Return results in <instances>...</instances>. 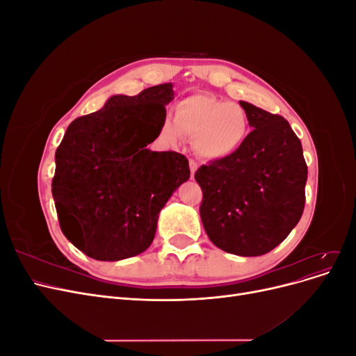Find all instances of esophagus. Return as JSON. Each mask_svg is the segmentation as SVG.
Returning a JSON list of instances; mask_svg holds the SVG:
<instances>
[{"instance_id":"1","label":"esophagus","mask_w":356,"mask_h":356,"mask_svg":"<svg viewBox=\"0 0 356 356\" xmlns=\"http://www.w3.org/2000/svg\"><path fill=\"white\" fill-rule=\"evenodd\" d=\"M188 165H190V172H191V178H193V177H195V174H196V170H197V163H196L195 160L190 159Z\"/></svg>"}]
</instances>
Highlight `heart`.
I'll use <instances>...</instances> for the list:
<instances>
[{"label": "heart", "instance_id": "obj_1", "mask_svg": "<svg viewBox=\"0 0 356 356\" xmlns=\"http://www.w3.org/2000/svg\"><path fill=\"white\" fill-rule=\"evenodd\" d=\"M250 131V117L243 106L195 93L175 105L174 118H163L160 136L170 145L181 144L184 136L193 138V147L200 157L220 160L238 152Z\"/></svg>", "mask_w": 356, "mask_h": 356}]
</instances>
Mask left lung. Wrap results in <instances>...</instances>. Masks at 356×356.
Segmentation results:
<instances>
[{
    "instance_id": "obj_1",
    "label": "left lung",
    "mask_w": 356,
    "mask_h": 356,
    "mask_svg": "<svg viewBox=\"0 0 356 356\" xmlns=\"http://www.w3.org/2000/svg\"><path fill=\"white\" fill-rule=\"evenodd\" d=\"M252 132L230 157L202 165L200 218L220 250L257 257L281 243L305 209L307 166L300 139L284 117L239 101Z\"/></svg>"
}]
</instances>
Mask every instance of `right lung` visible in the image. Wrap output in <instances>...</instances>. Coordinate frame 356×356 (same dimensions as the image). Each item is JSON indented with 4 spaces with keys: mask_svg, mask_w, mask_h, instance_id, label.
I'll return each instance as SVG.
<instances>
[{
    "mask_svg": "<svg viewBox=\"0 0 356 356\" xmlns=\"http://www.w3.org/2000/svg\"><path fill=\"white\" fill-rule=\"evenodd\" d=\"M172 99V83L114 95L63 135L51 193L62 233L88 257L117 261L144 252L159 212L190 178L186 156L145 148L160 135Z\"/></svg>",
    "mask_w": 356,
    "mask_h": 356,
    "instance_id": "add662e5",
    "label": "right lung"
}]
</instances>
